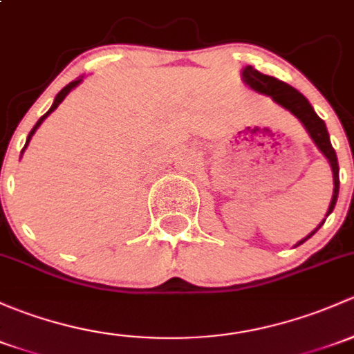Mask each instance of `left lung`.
<instances>
[{
  "label": "left lung",
  "instance_id": "1",
  "mask_svg": "<svg viewBox=\"0 0 354 354\" xmlns=\"http://www.w3.org/2000/svg\"><path fill=\"white\" fill-rule=\"evenodd\" d=\"M243 76V81L248 84L249 88L254 89V91L261 93V95L271 96L274 103H278L280 106H283L285 110H288L290 113L295 115L300 122L304 124L305 130L308 132V136L312 137V140L315 142V146L319 147V151L326 156L327 161H329L330 169H333V178H334V192H333V198H330L329 208H327L326 218L329 217L330 212L334 210V205L337 202V195H339V165H337V156L336 151H334L333 146H330V139H329V132H327L324 120L315 113L312 105L308 103V100L305 98L300 91H297L295 88H292L290 84L283 83V81L277 80L273 76H268V74L259 73L258 69H254L252 66H245L241 73ZM324 221L321 222L307 237H304L302 241H299L295 245L304 244L305 241L310 239L322 225H324Z\"/></svg>",
  "mask_w": 354,
  "mask_h": 354
}]
</instances>
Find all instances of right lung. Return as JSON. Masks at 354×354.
<instances>
[{"label":"right lung","mask_w":354,"mask_h":354,"mask_svg":"<svg viewBox=\"0 0 354 354\" xmlns=\"http://www.w3.org/2000/svg\"><path fill=\"white\" fill-rule=\"evenodd\" d=\"M81 81H83V76H81V77H77V80H76V81H71V83L68 84V86H64V88H62V89H61V91H59V93H57V96H55L54 103H52V106H50V109H49V111H47V113H44V115H42V117H40V118H39V122H37V124H35V125H33V129H32V130H30V133H28V137H27V142H25V146H24V149H21V154H24V151H25V149H27V146H28V142H30V139H32V136H33V133H35V130L40 127V124H42V122H44V120H46V118H47V117H49V115L52 113V111H54L55 109H57V106H59V105H61V103H62V100H64V98H66V96H68V93L71 91V89H74V88H76V86H77V84H80V83H81ZM21 154H20V158H21Z\"/></svg>","instance_id":"obj_1"}]
</instances>
